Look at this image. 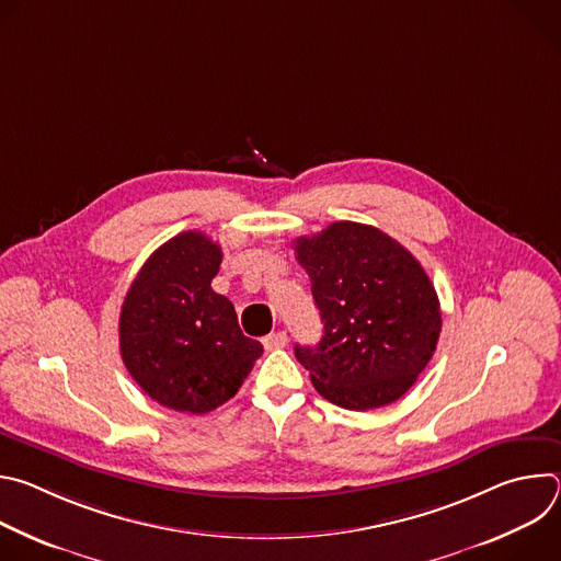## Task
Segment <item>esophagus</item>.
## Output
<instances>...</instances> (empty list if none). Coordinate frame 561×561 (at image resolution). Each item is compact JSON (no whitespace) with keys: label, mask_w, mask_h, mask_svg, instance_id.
Wrapping results in <instances>:
<instances>
[{"label":"esophagus","mask_w":561,"mask_h":561,"mask_svg":"<svg viewBox=\"0 0 561 561\" xmlns=\"http://www.w3.org/2000/svg\"><path fill=\"white\" fill-rule=\"evenodd\" d=\"M262 344H264L266 351H277V348H284V346L288 344V335H286L284 331H277V333L266 335V337L262 340Z\"/></svg>","instance_id":"1"}]
</instances>
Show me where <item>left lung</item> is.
Returning a JSON list of instances; mask_svg holds the SVG:
<instances>
[{
    "label": "left lung",
    "mask_w": 561,
    "mask_h": 561,
    "mask_svg": "<svg viewBox=\"0 0 561 561\" xmlns=\"http://www.w3.org/2000/svg\"><path fill=\"white\" fill-rule=\"evenodd\" d=\"M324 322L314 348L295 346L317 392L348 411L397 402L431 362L442 310L422 264L386 232L333 221L295 239Z\"/></svg>",
    "instance_id": "obj_1"
}]
</instances>
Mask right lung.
<instances>
[{
	"mask_svg": "<svg viewBox=\"0 0 561 561\" xmlns=\"http://www.w3.org/2000/svg\"><path fill=\"white\" fill-rule=\"evenodd\" d=\"M221 247L186 230L159 247L133 279L119 312L126 370L157 404L204 415L239 390L264 353L210 288Z\"/></svg>",
	"mask_w": 561,
	"mask_h": 561,
	"instance_id": "add662e5",
	"label": "right lung"
}]
</instances>
